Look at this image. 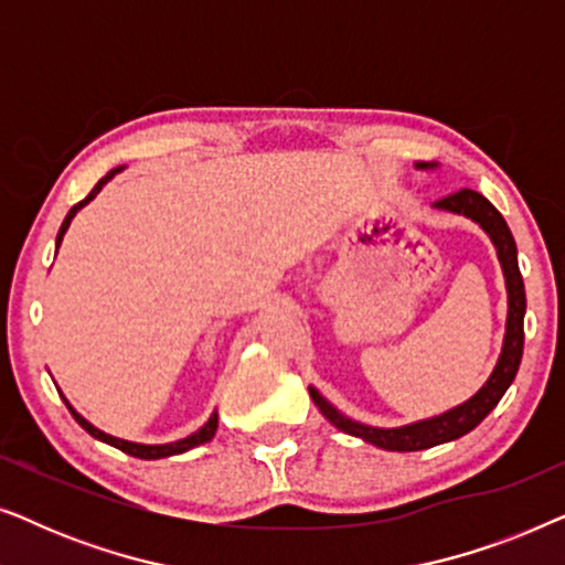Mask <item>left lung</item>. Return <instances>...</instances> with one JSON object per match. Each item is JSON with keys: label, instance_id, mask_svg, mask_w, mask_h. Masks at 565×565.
<instances>
[{"label": "left lung", "instance_id": "left-lung-1", "mask_svg": "<svg viewBox=\"0 0 565 565\" xmlns=\"http://www.w3.org/2000/svg\"><path fill=\"white\" fill-rule=\"evenodd\" d=\"M429 167V164H419ZM437 207H445V211L468 215L476 223H481L486 234L491 236L493 246L499 252V262L504 267L507 277V290H509V316H507V337H504V350H501V358L493 367V373L481 391L476 393L473 398L466 401V404L452 408L443 416H435V419L408 424V427L398 429H375L365 427V424H358L347 419L337 412L334 406L327 404L319 391L311 388L313 404L321 408V414L334 424L337 429L347 431V435L365 439V443H373L375 447H383V450H398V452H414V450H427V447L450 443V439H458L468 435L470 429H476L486 416L493 412V406L499 404L501 396H504L509 385H512L516 370H520L522 362V350H524V308H527V300H524V282L520 275V265H516V244L512 238V231H509L507 221L501 218V213L493 207L489 200H486L481 192L476 190H458L452 195L437 200Z\"/></svg>", "mask_w": 565, "mask_h": 565}]
</instances>
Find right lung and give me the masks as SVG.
Here are the masks:
<instances>
[{
	"instance_id": "obj_1",
	"label": "right lung",
	"mask_w": 565,
	"mask_h": 565,
	"mask_svg": "<svg viewBox=\"0 0 565 565\" xmlns=\"http://www.w3.org/2000/svg\"><path fill=\"white\" fill-rule=\"evenodd\" d=\"M122 167H118V169H110V172H107L103 180H99L95 188H92V192L87 198L82 200V203H76L72 211L66 213V218H64V223H61V228H58V236H56V244H61V238H64V234H66V228H68V223H72V218L76 215V211H79L82 205H87L92 198L97 195L99 190H103V184L105 182H110L115 174L120 172ZM64 404L68 406V412H72V416L76 422L82 424L84 429L89 431L92 437H97V439H103V443H107V445H113V447H118V450H122L126 455H134V458H141V460H157V458H169V455H180V452H184V450H192V447H198V445H203V443H207V439H213V435H215V429H218V414H213L211 419H207V424L205 427H200L195 435H190V437H184V439H180V443H172V445H136V443H126V439H118V437H110V435H105V431H99L97 427H92V424L87 422V419H82L79 414L74 412L72 408V404H68V401L64 398Z\"/></svg>"
}]
</instances>
